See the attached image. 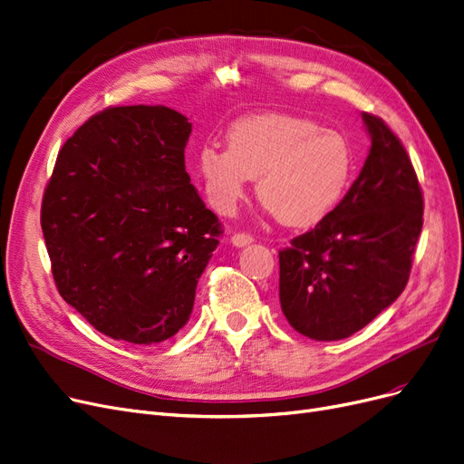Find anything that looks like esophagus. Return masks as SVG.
<instances>
[{
    "instance_id": "obj_1",
    "label": "esophagus",
    "mask_w": 464,
    "mask_h": 464,
    "mask_svg": "<svg viewBox=\"0 0 464 464\" xmlns=\"http://www.w3.org/2000/svg\"><path fill=\"white\" fill-rule=\"evenodd\" d=\"M254 241L252 238V235H248V233H235L233 237H231V243L235 245V246H246V245H250Z\"/></svg>"
}]
</instances>
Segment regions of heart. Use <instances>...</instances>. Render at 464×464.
<instances>
[{
    "instance_id": "obj_1",
    "label": "heart",
    "mask_w": 464,
    "mask_h": 464,
    "mask_svg": "<svg viewBox=\"0 0 464 464\" xmlns=\"http://www.w3.org/2000/svg\"><path fill=\"white\" fill-rule=\"evenodd\" d=\"M229 149L204 145L197 169L214 210L231 214L258 178V197L290 227H310L329 216L353 176V152L344 135L295 114L237 120Z\"/></svg>"
}]
</instances>
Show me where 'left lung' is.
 <instances>
[{"label": "left lung", "instance_id": "obj_1", "mask_svg": "<svg viewBox=\"0 0 464 464\" xmlns=\"http://www.w3.org/2000/svg\"><path fill=\"white\" fill-rule=\"evenodd\" d=\"M371 150L336 208L279 252V300L314 340L362 331L409 281L424 200L409 154L384 120L363 112Z\"/></svg>", "mask_w": 464, "mask_h": 464}]
</instances>
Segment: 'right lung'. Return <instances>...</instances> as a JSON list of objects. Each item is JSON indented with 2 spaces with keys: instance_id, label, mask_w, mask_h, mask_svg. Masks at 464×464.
Returning <instances> with one entry per match:
<instances>
[{
  "instance_id": "1",
  "label": "right lung",
  "mask_w": 464,
  "mask_h": 464,
  "mask_svg": "<svg viewBox=\"0 0 464 464\" xmlns=\"http://www.w3.org/2000/svg\"><path fill=\"white\" fill-rule=\"evenodd\" d=\"M191 124L168 107H109L68 137L42 200L63 300L114 340L150 346L191 317L223 233L185 171Z\"/></svg>"
}]
</instances>
